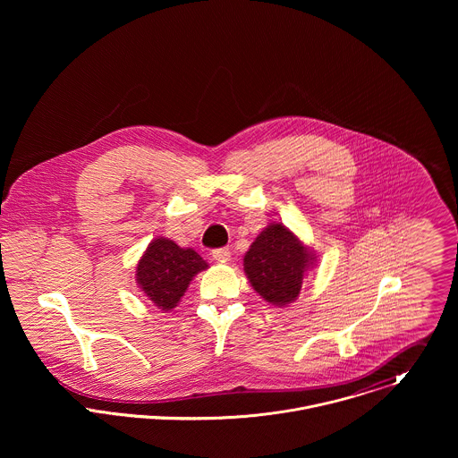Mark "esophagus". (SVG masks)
I'll return each instance as SVG.
<instances>
[{"instance_id":"34e87169","label":"esophagus","mask_w":458,"mask_h":458,"mask_svg":"<svg viewBox=\"0 0 458 458\" xmlns=\"http://www.w3.org/2000/svg\"><path fill=\"white\" fill-rule=\"evenodd\" d=\"M211 256H213V259L218 262H227L231 261V249L229 247H222V249H215L213 252H211Z\"/></svg>"}]
</instances>
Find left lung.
Masks as SVG:
<instances>
[{
	"label": "left lung",
	"mask_w": 458,
	"mask_h": 458,
	"mask_svg": "<svg viewBox=\"0 0 458 458\" xmlns=\"http://www.w3.org/2000/svg\"><path fill=\"white\" fill-rule=\"evenodd\" d=\"M314 254L282 224H269L245 254L243 266L252 287L267 303H293Z\"/></svg>",
	"instance_id": "8db88e82"
}]
</instances>
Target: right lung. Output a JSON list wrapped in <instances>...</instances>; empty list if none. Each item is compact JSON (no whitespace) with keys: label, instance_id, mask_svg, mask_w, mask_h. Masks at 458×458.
<instances>
[{"label":"right lung","instance_id":"add662e5","mask_svg":"<svg viewBox=\"0 0 458 458\" xmlns=\"http://www.w3.org/2000/svg\"><path fill=\"white\" fill-rule=\"evenodd\" d=\"M196 250L182 249L173 240H153L137 264L135 280L140 291L160 310H173L185 294L191 280L206 269Z\"/></svg>","mask_w":458,"mask_h":458}]
</instances>
